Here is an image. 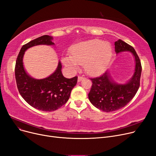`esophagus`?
Here are the masks:
<instances>
[{"label": "esophagus", "mask_w": 156, "mask_h": 156, "mask_svg": "<svg viewBox=\"0 0 156 156\" xmlns=\"http://www.w3.org/2000/svg\"><path fill=\"white\" fill-rule=\"evenodd\" d=\"M85 78L84 77H83V76H78V82H80V81H82L83 79H84Z\"/></svg>", "instance_id": "1"}]
</instances>
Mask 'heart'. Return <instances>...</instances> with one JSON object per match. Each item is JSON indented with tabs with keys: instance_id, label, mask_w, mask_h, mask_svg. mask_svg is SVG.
Listing matches in <instances>:
<instances>
[{
	"instance_id": "obj_1",
	"label": "heart",
	"mask_w": 156,
	"mask_h": 156,
	"mask_svg": "<svg viewBox=\"0 0 156 156\" xmlns=\"http://www.w3.org/2000/svg\"><path fill=\"white\" fill-rule=\"evenodd\" d=\"M71 55L62 58L63 63L73 69L79 64H84L85 71L90 75L102 72L109 63L112 56V48L108 42L99 39H92L74 45Z\"/></svg>"
}]
</instances>
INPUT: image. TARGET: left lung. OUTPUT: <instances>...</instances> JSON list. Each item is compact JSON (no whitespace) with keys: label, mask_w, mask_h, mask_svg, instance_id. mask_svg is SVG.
Instances as JSON below:
<instances>
[{"label":"left lung","mask_w":156,"mask_h":156,"mask_svg":"<svg viewBox=\"0 0 156 156\" xmlns=\"http://www.w3.org/2000/svg\"><path fill=\"white\" fill-rule=\"evenodd\" d=\"M115 48L117 53L126 51L131 52L136 66L132 78L124 84L114 82L108 71L100 76L90 78L92 85L89 99L95 107L106 112H114L127 105L136 94L140 84L142 67L140 58L133 47L119 39L115 42Z\"/></svg>","instance_id":"left-lung-1"}]
</instances>
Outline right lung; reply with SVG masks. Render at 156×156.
<instances>
[{"label": "right lung", "instance_id": "right-lung-1", "mask_svg": "<svg viewBox=\"0 0 156 156\" xmlns=\"http://www.w3.org/2000/svg\"><path fill=\"white\" fill-rule=\"evenodd\" d=\"M52 39L50 36L44 35L23 45L17 57L15 69L16 85L20 95L30 106L44 112L55 111L65 105L78 80V76L69 79L62 75L60 62L56 71L46 78H33L25 72L23 66L25 50L36 45L54 44Z\"/></svg>", "mask_w": 156, "mask_h": 156}]
</instances>
